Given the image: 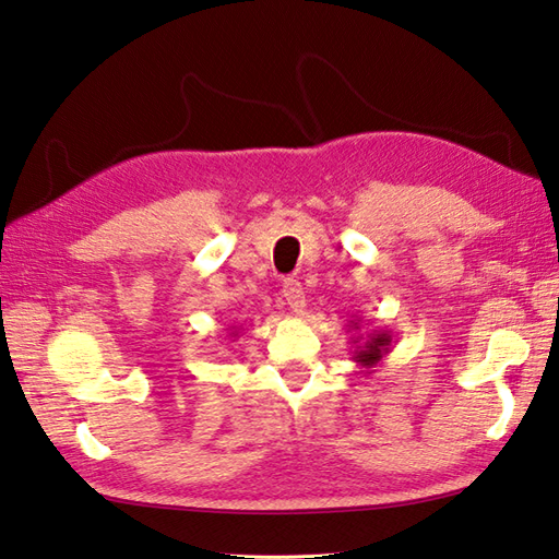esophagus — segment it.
<instances>
[{"mask_svg":"<svg viewBox=\"0 0 559 559\" xmlns=\"http://www.w3.org/2000/svg\"><path fill=\"white\" fill-rule=\"evenodd\" d=\"M283 297H285V302L290 305L295 314H302L305 307H307V300H305V288L300 285V281H293V278L285 281L283 283Z\"/></svg>","mask_w":559,"mask_h":559,"instance_id":"esophagus-1","label":"esophagus"}]
</instances>
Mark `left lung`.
<instances>
[{
    "label": "left lung",
    "instance_id": "obj_1",
    "mask_svg": "<svg viewBox=\"0 0 559 559\" xmlns=\"http://www.w3.org/2000/svg\"><path fill=\"white\" fill-rule=\"evenodd\" d=\"M349 323H353L349 329L359 331V319L349 321ZM349 343H355L353 361H357V367L367 369V373H371V369L379 367L383 357L391 353V347H393L395 341H393V331L373 329L367 335H353V341H349Z\"/></svg>",
    "mask_w": 559,
    "mask_h": 559
}]
</instances>
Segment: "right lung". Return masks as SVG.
<instances>
[{
    "label": "right lung",
    "mask_w": 559,
    "mask_h": 559,
    "mask_svg": "<svg viewBox=\"0 0 559 559\" xmlns=\"http://www.w3.org/2000/svg\"><path fill=\"white\" fill-rule=\"evenodd\" d=\"M228 331H230V333H228V338H236V335L240 333V329H236V326H230Z\"/></svg>",
    "instance_id": "1"
}]
</instances>
